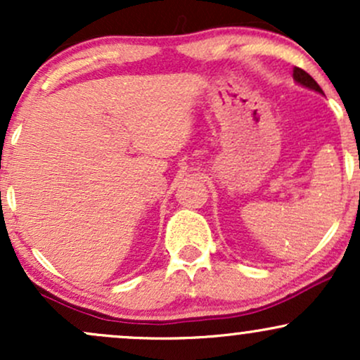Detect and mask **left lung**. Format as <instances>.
Masks as SVG:
<instances>
[{"mask_svg":"<svg viewBox=\"0 0 360 360\" xmlns=\"http://www.w3.org/2000/svg\"><path fill=\"white\" fill-rule=\"evenodd\" d=\"M292 77H295V81L300 82V84L307 86V88H309V89H315V91H318V93H323L320 86H318V82L313 79V77L309 76L307 71H303V69L295 68V71H292Z\"/></svg>","mask_w":360,"mask_h":360,"instance_id":"left-lung-1","label":"left lung"}]
</instances>
